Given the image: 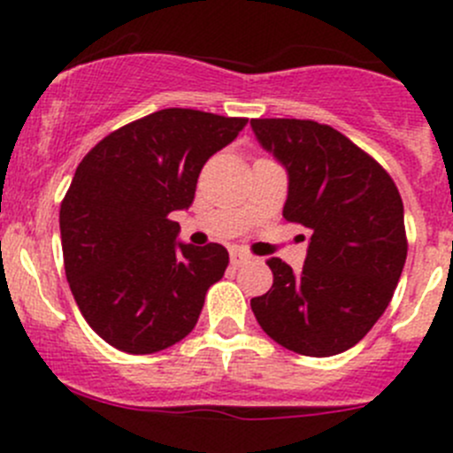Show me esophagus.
Here are the masks:
<instances>
[{"mask_svg": "<svg viewBox=\"0 0 453 453\" xmlns=\"http://www.w3.org/2000/svg\"><path fill=\"white\" fill-rule=\"evenodd\" d=\"M250 258H252V256L245 254V252H241V250H234V252L230 254V263H232V267H241V265L248 263Z\"/></svg>", "mask_w": 453, "mask_h": 453, "instance_id": "esophagus-1", "label": "esophagus"}]
</instances>
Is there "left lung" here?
<instances>
[{"instance_id":"8db88e82","label":"left lung","mask_w":453,"mask_h":453,"mask_svg":"<svg viewBox=\"0 0 453 453\" xmlns=\"http://www.w3.org/2000/svg\"><path fill=\"white\" fill-rule=\"evenodd\" d=\"M252 129L289 175L282 217L311 232L303 272L267 260L273 285L252 311L294 353H344L381 318L403 272V201L381 164L333 127L258 118Z\"/></svg>"}]
</instances>
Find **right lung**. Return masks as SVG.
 Listing matches in <instances>:
<instances>
[{
    "label": "right lung",
    "instance_id": "right-lung-1",
    "mask_svg": "<svg viewBox=\"0 0 453 453\" xmlns=\"http://www.w3.org/2000/svg\"><path fill=\"white\" fill-rule=\"evenodd\" d=\"M248 118L162 109L103 138L61 201L72 296L113 349L150 355L184 340L230 256L219 243H180L168 214L195 199L199 173Z\"/></svg>",
    "mask_w": 453,
    "mask_h": 453
}]
</instances>
